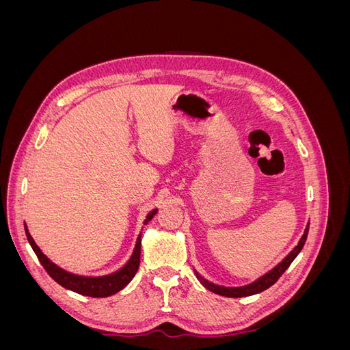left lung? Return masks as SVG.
I'll use <instances>...</instances> for the list:
<instances>
[{"label":"left lung","instance_id":"8db88e82","mask_svg":"<svg viewBox=\"0 0 350 350\" xmlns=\"http://www.w3.org/2000/svg\"><path fill=\"white\" fill-rule=\"evenodd\" d=\"M308 230H310V225H306L305 228V232L302 238L299 239L298 245H296L288 256H286L276 267L271 269L269 273L264 274V276H261L260 279H257L256 282H252L250 284H245V286H239V288H226V286H219V284H215L211 283L208 280H206L204 278H201L198 271L194 270L197 279L200 280V283L204 286L206 289H208L210 292L213 293H217L220 296H228V298H243V296H251V295H256V293H260L262 291L269 289L271 284H274L278 282V279L282 276V274L288 270V267L291 266V262L296 258V256L301 252V250L304 248L305 245V241H306V237H308Z\"/></svg>","mask_w":350,"mask_h":350}]
</instances>
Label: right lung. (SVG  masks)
<instances>
[{
	"label": "right lung",
	"mask_w": 350,
	"mask_h": 350,
	"mask_svg": "<svg viewBox=\"0 0 350 350\" xmlns=\"http://www.w3.org/2000/svg\"><path fill=\"white\" fill-rule=\"evenodd\" d=\"M157 213V208L152 210L149 215L146 216L143 224L147 225L149 221L153 219V216ZM26 230V237L30 243V247L33 248L35 254L38 256L39 261L49 276L54 279L58 284H61L62 288H66L68 291H72L76 293L84 295V296H92V298H107V296H111L116 292H120L124 289L126 284H129L133 278L135 276L137 270H139L140 266V251H142V234L137 237L135 241V247L131 254L130 260L124 264V267L120 270H116L111 274H107V276H79V274H72L64 269L58 267L55 262H52L44 252L40 251V248L36 245V242L31 238L29 234V229L25 225Z\"/></svg>",
	"instance_id": "obj_1"
}]
</instances>
